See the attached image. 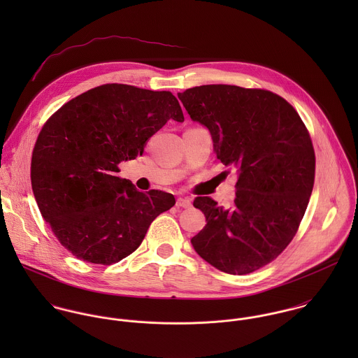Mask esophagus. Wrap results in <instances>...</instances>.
<instances>
[{
    "instance_id": "obj_1",
    "label": "esophagus",
    "mask_w": 358,
    "mask_h": 358,
    "mask_svg": "<svg viewBox=\"0 0 358 358\" xmlns=\"http://www.w3.org/2000/svg\"><path fill=\"white\" fill-rule=\"evenodd\" d=\"M176 206H182V208H190L192 206V201L189 199H182L179 197L176 200Z\"/></svg>"
}]
</instances>
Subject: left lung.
Returning a JSON list of instances; mask_svg holds the SVG:
<instances>
[{
    "label": "left lung",
    "instance_id": "1",
    "mask_svg": "<svg viewBox=\"0 0 358 358\" xmlns=\"http://www.w3.org/2000/svg\"><path fill=\"white\" fill-rule=\"evenodd\" d=\"M178 98L237 173L230 206L196 197L206 224L192 245L220 271L252 273L287 248L306 212L315 171L306 127L289 103L264 90L213 84Z\"/></svg>",
    "mask_w": 358,
    "mask_h": 358
}]
</instances>
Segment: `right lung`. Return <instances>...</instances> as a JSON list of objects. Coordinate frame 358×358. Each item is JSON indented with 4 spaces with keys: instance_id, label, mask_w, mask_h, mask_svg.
I'll use <instances>...</instances> for the list:
<instances>
[{
    "instance_id": "1",
    "label": "right lung",
    "mask_w": 358,
    "mask_h": 358,
    "mask_svg": "<svg viewBox=\"0 0 358 358\" xmlns=\"http://www.w3.org/2000/svg\"><path fill=\"white\" fill-rule=\"evenodd\" d=\"M168 120L185 121L171 92L106 84L66 103L43 127L31 158L33 193L53 234L77 259L120 262L175 205L169 193H142L117 176L118 164L142 155Z\"/></svg>"
}]
</instances>
